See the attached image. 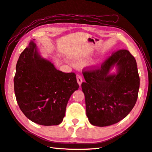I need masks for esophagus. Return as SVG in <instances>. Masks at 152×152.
I'll list each match as a JSON object with an SVG mask.
<instances>
[{"instance_id": "esophagus-1", "label": "esophagus", "mask_w": 152, "mask_h": 152, "mask_svg": "<svg viewBox=\"0 0 152 152\" xmlns=\"http://www.w3.org/2000/svg\"><path fill=\"white\" fill-rule=\"evenodd\" d=\"M76 79H77V83H78V84L80 85L82 84V81H83V79H82V77L81 76H80V75H78L77 76V77H76Z\"/></svg>"}]
</instances>
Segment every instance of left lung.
Returning <instances> with one entry per match:
<instances>
[{"label": "left lung", "instance_id": "8db88e82", "mask_svg": "<svg viewBox=\"0 0 152 152\" xmlns=\"http://www.w3.org/2000/svg\"><path fill=\"white\" fill-rule=\"evenodd\" d=\"M116 65V75H109ZM82 83L86 115L91 124L104 127L121 121L135 106L140 78L135 58L128 50L112 53L100 66L83 69Z\"/></svg>", "mask_w": 152, "mask_h": 152}]
</instances>
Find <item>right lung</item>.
<instances>
[{
	"label": "right lung",
	"mask_w": 152,
	"mask_h": 152,
	"mask_svg": "<svg viewBox=\"0 0 152 152\" xmlns=\"http://www.w3.org/2000/svg\"><path fill=\"white\" fill-rule=\"evenodd\" d=\"M13 82L20 110L30 121L43 126L61 123L69 98L79 87L76 74L60 71L42 58L34 41L19 56Z\"/></svg>",
	"instance_id": "1"
}]
</instances>
